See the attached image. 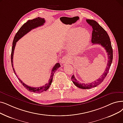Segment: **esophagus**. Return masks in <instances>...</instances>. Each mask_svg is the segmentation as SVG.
Segmentation results:
<instances>
[{
  "mask_svg": "<svg viewBox=\"0 0 123 123\" xmlns=\"http://www.w3.org/2000/svg\"><path fill=\"white\" fill-rule=\"evenodd\" d=\"M61 63L62 64H66V63H68L69 62V59L68 57H67V56H64L61 59Z\"/></svg>",
  "mask_w": 123,
  "mask_h": 123,
  "instance_id": "esophagus-1",
  "label": "esophagus"
}]
</instances>
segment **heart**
<instances>
[{"label": "heart", "mask_w": 123, "mask_h": 123, "mask_svg": "<svg viewBox=\"0 0 123 123\" xmlns=\"http://www.w3.org/2000/svg\"><path fill=\"white\" fill-rule=\"evenodd\" d=\"M90 35L89 32L81 28L71 29L68 34V40L74 41L69 46V50L72 53H78L82 51L89 44Z\"/></svg>", "instance_id": "heart-1"}]
</instances>
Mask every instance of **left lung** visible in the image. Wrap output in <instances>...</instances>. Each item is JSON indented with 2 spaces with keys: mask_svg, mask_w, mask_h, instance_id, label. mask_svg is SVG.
<instances>
[{
  "mask_svg": "<svg viewBox=\"0 0 123 123\" xmlns=\"http://www.w3.org/2000/svg\"><path fill=\"white\" fill-rule=\"evenodd\" d=\"M87 23L92 28V42L93 44H99L103 47L108 53V60L107 66L105 71L98 79L92 83H83L78 82L75 77L74 75L71 77V80L75 85L81 89H89L94 87L102 82L109 72L110 68L113 58V51L111 45V42L110 37L106 31L97 22L92 19H86Z\"/></svg>",
  "mask_w": 123,
  "mask_h": 123,
  "instance_id": "8db88e82",
  "label": "left lung"
}]
</instances>
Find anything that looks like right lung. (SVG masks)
Listing matches in <instances>:
<instances>
[{
  "instance_id": "add662e5",
  "label": "right lung",
  "mask_w": 123,
  "mask_h": 123,
  "mask_svg": "<svg viewBox=\"0 0 123 123\" xmlns=\"http://www.w3.org/2000/svg\"><path fill=\"white\" fill-rule=\"evenodd\" d=\"M45 23V20L44 18L38 17L33 19L29 20L27 22L24 24L22 26H21V28L19 29V30L17 32V34H16V35L14 36V38L12 43V53H11L12 65V67L13 68V72L15 74V75L17 76V77H18V79L19 80V81L20 82V83L23 85V86L26 89L28 90L30 92H36V93H41L44 91H46V90L50 87V85L52 83V82L53 80V76H54V74L55 72V71H56L57 69L61 66L60 64L59 63H57L55 64V65H54V66L53 67L52 70L50 78L48 82L45 85H44V86H40L39 87H31L28 86V85L24 83L19 78H18L17 74H16L15 71L14 70V69L13 68L12 59H13V53H14L15 46L16 45V43H17L20 38H22V37L24 36L25 34L29 33V32L31 30L34 29L37 27H39V26L44 25Z\"/></svg>"
}]
</instances>
